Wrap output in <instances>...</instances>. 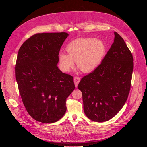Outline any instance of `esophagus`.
I'll return each mask as SVG.
<instances>
[{"label": "esophagus", "mask_w": 147, "mask_h": 147, "mask_svg": "<svg viewBox=\"0 0 147 147\" xmlns=\"http://www.w3.org/2000/svg\"><path fill=\"white\" fill-rule=\"evenodd\" d=\"M80 82V78L79 77H74V83H75V86H77V85L78 84L79 82Z\"/></svg>", "instance_id": "34e87169"}]
</instances>
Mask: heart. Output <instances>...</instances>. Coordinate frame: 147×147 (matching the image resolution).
<instances>
[{
    "mask_svg": "<svg viewBox=\"0 0 147 147\" xmlns=\"http://www.w3.org/2000/svg\"><path fill=\"white\" fill-rule=\"evenodd\" d=\"M68 55L63 52L59 54L61 69L63 72L74 67L77 62L78 67L83 72H91L102 63L105 54V44L95 38H78L67 46Z\"/></svg>",
    "mask_w": 147,
    "mask_h": 147,
    "instance_id": "1",
    "label": "heart"
}]
</instances>
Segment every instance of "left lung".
<instances>
[{
    "instance_id": "8db88e82",
    "label": "left lung",
    "mask_w": 147,
    "mask_h": 147,
    "mask_svg": "<svg viewBox=\"0 0 147 147\" xmlns=\"http://www.w3.org/2000/svg\"><path fill=\"white\" fill-rule=\"evenodd\" d=\"M133 56L123 38L115 32L114 42L101 64L83 77L78 85L88 118L108 121L122 109L129 94Z\"/></svg>"
}]
</instances>
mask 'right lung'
Masks as SVG:
<instances>
[{
    "label": "right lung",
    "mask_w": 147,
    "mask_h": 147,
    "mask_svg": "<svg viewBox=\"0 0 147 147\" xmlns=\"http://www.w3.org/2000/svg\"><path fill=\"white\" fill-rule=\"evenodd\" d=\"M66 32L38 33L18 53L15 77L28 113L37 121L52 123L65 114L66 100L75 89L74 78L57 67Z\"/></svg>",
    "instance_id": "right-lung-1"
}]
</instances>
